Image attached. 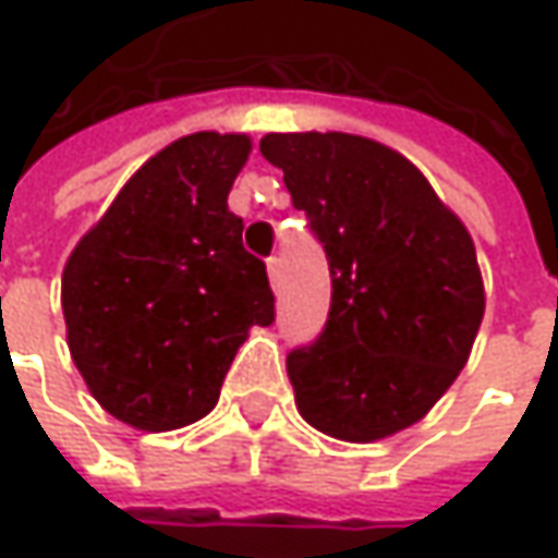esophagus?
<instances>
[{
	"label": "esophagus",
	"mask_w": 558,
	"mask_h": 558,
	"mask_svg": "<svg viewBox=\"0 0 558 558\" xmlns=\"http://www.w3.org/2000/svg\"><path fill=\"white\" fill-rule=\"evenodd\" d=\"M266 269H269V282L279 286V279H282V260H279V257H269V260H266Z\"/></svg>",
	"instance_id": "1"
}]
</instances>
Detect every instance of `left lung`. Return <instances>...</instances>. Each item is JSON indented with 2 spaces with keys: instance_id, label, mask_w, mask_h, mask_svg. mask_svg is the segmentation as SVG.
Segmentation results:
<instances>
[{
  "instance_id": "left-lung-1",
  "label": "left lung",
  "mask_w": 558,
  "mask_h": 558,
  "mask_svg": "<svg viewBox=\"0 0 558 558\" xmlns=\"http://www.w3.org/2000/svg\"><path fill=\"white\" fill-rule=\"evenodd\" d=\"M329 260L323 332L289 351L301 417L349 442L411 427L456 383L484 320L468 229L402 154L342 131L266 134Z\"/></svg>"
}]
</instances>
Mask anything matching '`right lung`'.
Listing matches in <instances>:
<instances>
[{"mask_svg": "<svg viewBox=\"0 0 558 558\" xmlns=\"http://www.w3.org/2000/svg\"><path fill=\"white\" fill-rule=\"evenodd\" d=\"M244 134L197 131L147 159L71 251L69 349L112 417L175 430L219 399L251 326L276 320L266 264L241 244L229 191Z\"/></svg>", "mask_w": 558, "mask_h": 558, "instance_id": "add662e5", "label": "right lung"}]
</instances>
